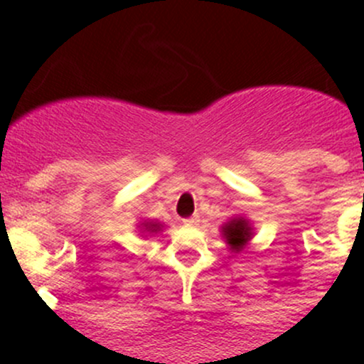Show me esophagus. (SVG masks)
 <instances>
[{"label":"esophagus","instance_id":"obj_1","mask_svg":"<svg viewBox=\"0 0 364 364\" xmlns=\"http://www.w3.org/2000/svg\"><path fill=\"white\" fill-rule=\"evenodd\" d=\"M198 223H199L198 217H190V219L183 220V224H185L186 228H193V226H198Z\"/></svg>","mask_w":364,"mask_h":364}]
</instances>
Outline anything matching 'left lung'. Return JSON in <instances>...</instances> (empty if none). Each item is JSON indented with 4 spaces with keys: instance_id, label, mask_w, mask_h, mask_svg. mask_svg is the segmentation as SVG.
Masks as SVG:
<instances>
[{
    "instance_id": "left-lung-1",
    "label": "left lung",
    "mask_w": 364,
    "mask_h": 364,
    "mask_svg": "<svg viewBox=\"0 0 364 364\" xmlns=\"http://www.w3.org/2000/svg\"><path fill=\"white\" fill-rule=\"evenodd\" d=\"M255 228L251 226V220L246 219L244 215H233L230 217L226 223L220 226V237L224 242L228 244L232 253H242L244 247L250 244L253 239Z\"/></svg>"
}]
</instances>
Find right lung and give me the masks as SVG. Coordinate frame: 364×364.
Returning <instances> with one entry per match:
<instances>
[{"instance_id": "1", "label": "right lung", "mask_w": 364, "mask_h": 364, "mask_svg": "<svg viewBox=\"0 0 364 364\" xmlns=\"http://www.w3.org/2000/svg\"><path fill=\"white\" fill-rule=\"evenodd\" d=\"M138 228H140V235L141 237H154L158 233L163 232L165 228V224L159 223V220H151V219H145L138 224Z\"/></svg>"}]
</instances>
